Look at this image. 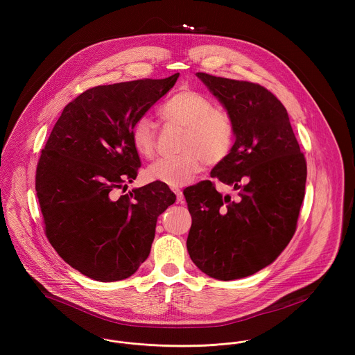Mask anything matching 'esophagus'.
I'll use <instances>...</instances> for the list:
<instances>
[{
	"instance_id": "34e87169",
	"label": "esophagus",
	"mask_w": 355,
	"mask_h": 355,
	"mask_svg": "<svg viewBox=\"0 0 355 355\" xmlns=\"http://www.w3.org/2000/svg\"><path fill=\"white\" fill-rule=\"evenodd\" d=\"M173 193L176 194V198H178V202L183 203L184 202V196H183V191L182 190H179V189H175L173 190Z\"/></svg>"
}]
</instances>
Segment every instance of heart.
<instances>
[{
  "mask_svg": "<svg viewBox=\"0 0 355 355\" xmlns=\"http://www.w3.org/2000/svg\"><path fill=\"white\" fill-rule=\"evenodd\" d=\"M161 113L168 121L186 128L182 141L183 153L155 161L148 169V178L169 187H182L190 183L202 169L203 159L216 164L224 159L234 144V121L231 116L201 93L183 90L164 103ZM135 152L153 158L157 152V138L152 121L139 117L131 130Z\"/></svg>",
  "mask_w": 355,
  "mask_h": 355,
  "instance_id": "heart-1",
  "label": "heart"
}]
</instances>
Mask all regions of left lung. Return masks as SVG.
I'll use <instances>...</instances> for the list:
<instances>
[{
	"label": "left lung",
	"mask_w": 355,
	"mask_h": 355,
	"mask_svg": "<svg viewBox=\"0 0 355 355\" xmlns=\"http://www.w3.org/2000/svg\"><path fill=\"white\" fill-rule=\"evenodd\" d=\"M235 128V144L210 172L239 190L223 196L210 180L183 194L193 218L187 250L207 276L235 280L270 265L290 243L304 201L306 159L288 113L265 87L198 72Z\"/></svg>",
	"instance_id": "8db88e82"
}]
</instances>
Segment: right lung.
<instances>
[{"mask_svg": "<svg viewBox=\"0 0 355 355\" xmlns=\"http://www.w3.org/2000/svg\"><path fill=\"white\" fill-rule=\"evenodd\" d=\"M139 79L97 86L69 102L37 166L35 190L45 232L57 254L82 275L117 282L149 257L157 218L176 196L153 182L114 198L135 180L141 159L134 123L176 83Z\"/></svg>", "mask_w": 355, "mask_h": 355, "instance_id": "add662e5", "label": "right lung"}]
</instances>
